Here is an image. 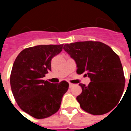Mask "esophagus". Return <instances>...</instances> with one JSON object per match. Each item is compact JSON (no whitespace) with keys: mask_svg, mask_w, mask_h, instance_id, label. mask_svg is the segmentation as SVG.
<instances>
[{"mask_svg":"<svg viewBox=\"0 0 131 131\" xmlns=\"http://www.w3.org/2000/svg\"><path fill=\"white\" fill-rule=\"evenodd\" d=\"M73 86H74V84H71V83H69V88H72Z\"/></svg>","mask_w":131,"mask_h":131,"instance_id":"obj_1","label":"esophagus"}]
</instances>
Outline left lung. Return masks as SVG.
<instances>
[{
	"label": "left lung",
	"mask_w": 131,
	"mask_h": 131,
	"mask_svg": "<svg viewBox=\"0 0 131 131\" xmlns=\"http://www.w3.org/2000/svg\"><path fill=\"white\" fill-rule=\"evenodd\" d=\"M63 50L75 60L77 73H84L91 79L88 86L79 84L81 107L92 115L110 112L119 102L125 83L118 55L104 43L94 41L66 44Z\"/></svg>",
	"instance_id": "left-lung-1"
}]
</instances>
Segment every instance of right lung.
<instances>
[{
  "label": "right lung",
  "instance_id": "right-lung-1",
  "mask_svg": "<svg viewBox=\"0 0 131 131\" xmlns=\"http://www.w3.org/2000/svg\"><path fill=\"white\" fill-rule=\"evenodd\" d=\"M63 45H38L25 48L15 60L10 86L21 110L36 119H44L58 111L69 84H53L42 79L51 71V60L61 52Z\"/></svg>",
  "mask_w": 131,
  "mask_h": 131
}]
</instances>
